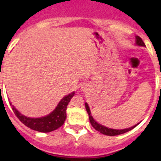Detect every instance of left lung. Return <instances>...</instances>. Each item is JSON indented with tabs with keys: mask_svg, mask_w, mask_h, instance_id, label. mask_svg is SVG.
I'll list each match as a JSON object with an SVG mask.
<instances>
[{
	"mask_svg": "<svg viewBox=\"0 0 161 161\" xmlns=\"http://www.w3.org/2000/svg\"><path fill=\"white\" fill-rule=\"evenodd\" d=\"M135 44L139 47H145V43H144V42L141 38H140L139 36H135ZM161 75V74H160ZM85 108L86 110H87V112L88 114V117H89V121H90V124L92 125L94 129L96 130H98V132H100L101 134H103V135H108V136H114V135H122V134H125V133L128 132V131H130V130H133L134 128L136 127L140 123H138L135 125L132 126V127L128 128V129H124V130H114V129H111V128L106 127V126H103V125H100V124H98L97 121H95V119H93L92 114H91V111L90 108L88 107V104L87 103H85Z\"/></svg>",
	"mask_w": 161,
	"mask_h": 161,
	"instance_id": "obj_1",
	"label": "left lung"
}]
</instances>
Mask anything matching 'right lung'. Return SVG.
Instances as JSON below:
<instances>
[{
  "instance_id": "add662e5",
  "label": "right lung",
  "mask_w": 161,
  "mask_h": 161,
  "mask_svg": "<svg viewBox=\"0 0 161 161\" xmlns=\"http://www.w3.org/2000/svg\"><path fill=\"white\" fill-rule=\"evenodd\" d=\"M74 93H75L73 92L66 95L65 97H63L58 103L57 107L55 108V109L44 117H26L25 115L21 114V113L11 104V103H10V104L12 107L14 114L16 115V117L18 118L22 124L31 130H36L38 132L48 133L60 128L64 124V121L67 118V114H66L67 106L70 102L71 98L73 97Z\"/></svg>"
}]
</instances>
